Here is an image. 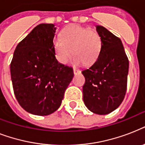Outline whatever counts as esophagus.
<instances>
[{
    "label": "esophagus",
    "instance_id": "1",
    "mask_svg": "<svg viewBox=\"0 0 145 145\" xmlns=\"http://www.w3.org/2000/svg\"><path fill=\"white\" fill-rule=\"evenodd\" d=\"M80 72H81V71H80V70H79V69H77V68H74V74H80Z\"/></svg>",
    "mask_w": 145,
    "mask_h": 145
}]
</instances>
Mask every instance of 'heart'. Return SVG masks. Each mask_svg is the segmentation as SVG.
<instances>
[{
  "label": "heart",
  "instance_id": "1",
  "mask_svg": "<svg viewBox=\"0 0 145 145\" xmlns=\"http://www.w3.org/2000/svg\"><path fill=\"white\" fill-rule=\"evenodd\" d=\"M101 48L102 40L96 31L75 24L63 28L60 38L52 40L55 56L61 64L68 63L73 53L75 65H92L99 58Z\"/></svg>",
  "mask_w": 145,
  "mask_h": 145
}]
</instances>
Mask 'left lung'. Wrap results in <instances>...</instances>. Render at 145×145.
Segmentation results:
<instances>
[{"label": "left lung", "instance_id": "left-lung-1", "mask_svg": "<svg viewBox=\"0 0 145 145\" xmlns=\"http://www.w3.org/2000/svg\"><path fill=\"white\" fill-rule=\"evenodd\" d=\"M97 32L102 40L99 58L82 71L85 77L83 99L89 110L97 114H110L123 101L127 88L129 59L121 40L101 25Z\"/></svg>", "mask_w": 145, "mask_h": 145}]
</instances>
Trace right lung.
I'll use <instances>...</instances> for the list:
<instances>
[{"instance_id": "1", "label": "right lung", "mask_w": 145, "mask_h": 145, "mask_svg": "<svg viewBox=\"0 0 145 145\" xmlns=\"http://www.w3.org/2000/svg\"><path fill=\"white\" fill-rule=\"evenodd\" d=\"M56 30L53 24L36 26L17 45L10 63L16 98L32 114L55 112L74 77L73 68L56 59L52 50Z\"/></svg>"}]
</instances>
